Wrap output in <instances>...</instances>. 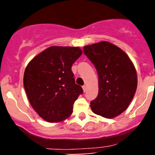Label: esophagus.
Segmentation results:
<instances>
[{
	"label": "esophagus",
	"instance_id": "34e87169",
	"mask_svg": "<svg viewBox=\"0 0 155 155\" xmlns=\"http://www.w3.org/2000/svg\"><path fill=\"white\" fill-rule=\"evenodd\" d=\"M83 88V91L85 92L87 90V85H84V86L82 87Z\"/></svg>",
	"mask_w": 155,
	"mask_h": 155
}]
</instances>
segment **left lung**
Returning <instances> with one entry per match:
<instances>
[{
  "instance_id": "8db88e82",
  "label": "left lung",
  "mask_w": 155,
  "mask_h": 155,
  "mask_svg": "<svg viewBox=\"0 0 155 155\" xmlns=\"http://www.w3.org/2000/svg\"><path fill=\"white\" fill-rule=\"evenodd\" d=\"M84 52L98 74V95L90 103L92 111L114 118L125 111L136 93L138 78L128 55L106 41L84 47Z\"/></svg>"
}]
</instances>
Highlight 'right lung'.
<instances>
[{"label": "right lung", "mask_w": 155, "mask_h": 155, "mask_svg": "<svg viewBox=\"0 0 155 155\" xmlns=\"http://www.w3.org/2000/svg\"><path fill=\"white\" fill-rule=\"evenodd\" d=\"M82 54L79 47L52 46L32 59L25 68L23 84L35 111L49 122L66 120L83 92L75 84L73 63Z\"/></svg>", "instance_id": "obj_1"}]
</instances>
